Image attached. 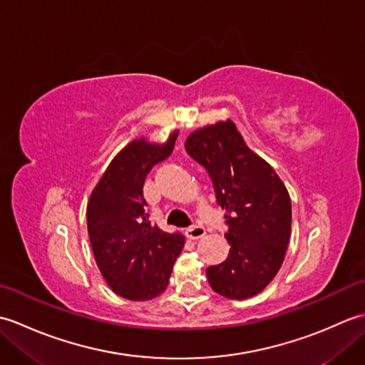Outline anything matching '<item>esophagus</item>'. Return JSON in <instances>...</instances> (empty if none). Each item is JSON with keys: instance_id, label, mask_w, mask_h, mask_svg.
<instances>
[{"instance_id": "obj_1", "label": "esophagus", "mask_w": 365, "mask_h": 365, "mask_svg": "<svg viewBox=\"0 0 365 365\" xmlns=\"http://www.w3.org/2000/svg\"><path fill=\"white\" fill-rule=\"evenodd\" d=\"M187 235L192 240H197V238L205 235V227L200 226V224H192V226H190L187 229Z\"/></svg>"}]
</instances>
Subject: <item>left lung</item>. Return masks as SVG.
<instances>
[{
    "instance_id": "1",
    "label": "left lung",
    "mask_w": 365,
    "mask_h": 365,
    "mask_svg": "<svg viewBox=\"0 0 365 365\" xmlns=\"http://www.w3.org/2000/svg\"><path fill=\"white\" fill-rule=\"evenodd\" d=\"M212 178L226 210L227 259L207 268L212 289L230 299L262 292L281 268L292 227V202L281 178L255 155L232 120L196 130L185 143Z\"/></svg>"
}]
</instances>
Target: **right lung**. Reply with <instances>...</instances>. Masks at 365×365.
<instances>
[{
	"label": "right lung",
	"mask_w": 365,
	"mask_h": 365,
	"mask_svg": "<svg viewBox=\"0 0 365 365\" xmlns=\"http://www.w3.org/2000/svg\"><path fill=\"white\" fill-rule=\"evenodd\" d=\"M177 133L165 145L136 139L118 153L92 191L88 232L96 262L120 297L145 301L165 292L183 247L180 234H166L149 221L143 187L147 174L174 149Z\"/></svg>",
	"instance_id": "add662e5"
}]
</instances>
